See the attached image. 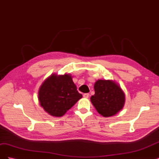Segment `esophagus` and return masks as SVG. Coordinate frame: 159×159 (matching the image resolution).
Returning <instances> with one entry per match:
<instances>
[{
  "label": "esophagus",
  "mask_w": 159,
  "mask_h": 159,
  "mask_svg": "<svg viewBox=\"0 0 159 159\" xmlns=\"http://www.w3.org/2000/svg\"><path fill=\"white\" fill-rule=\"evenodd\" d=\"M89 94L88 93H84V94L83 95V96H84V98H88L89 97Z\"/></svg>",
  "instance_id": "1"
}]
</instances>
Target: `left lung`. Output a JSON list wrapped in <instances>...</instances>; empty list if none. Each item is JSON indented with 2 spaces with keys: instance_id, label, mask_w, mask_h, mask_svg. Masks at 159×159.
<instances>
[{
  "instance_id": "8db88e82",
  "label": "left lung",
  "mask_w": 159,
  "mask_h": 159,
  "mask_svg": "<svg viewBox=\"0 0 159 159\" xmlns=\"http://www.w3.org/2000/svg\"><path fill=\"white\" fill-rule=\"evenodd\" d=\"M94 90L95 94L91 97V102L102 116H113L123 109L125 96L115 81L99 80L94 84Z\"/></svg>"
}]
</instances>
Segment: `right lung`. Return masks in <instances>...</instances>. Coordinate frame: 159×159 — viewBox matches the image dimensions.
I'll return each mask as SVG.
<instances>
[{
	"label": "right lung",
	"mask_w": 159,
	"mask_h": 159,
	"mask_svg": "<svg viewBox=\"0 0 159 159\" xmlns=\"http://www.w3.org/2000/svg\"><path fill=\"white\" fill-rule=\"evenodd\" d=\"M82 95L70 74H52L39 89L38 100L46 111L54 117H61L73 107Z\"/></svg>",
	"instance_id": "add662e5"
}]
</instances>
